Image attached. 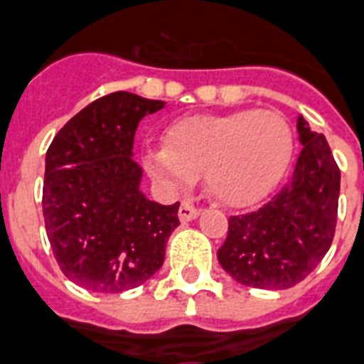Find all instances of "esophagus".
<instances>
[{"mask_svg":"<svg viewBox=\"0 0 364 364\" xmlns=\"http://www.w3.org/2000/svg\"><path fill=\"white\" fill-rule=\"evenodd\" d=\"M199 217V209H196L192 203H188V201H182L178 209V218L182 223H188V220H193V218Z\"/></svg>","mask_w":364,"mask_h":364,"instance_id":"obj_1","label":"esophagus"}]
</instances>
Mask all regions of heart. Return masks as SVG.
<instances>
[{
    "label": "heart",
    "instance_id": "b5f03b06",
    "mask_svg": "<svg viewBox=\"0 0 364 364\" xmlns=\"http://www.w3.org/2000/svg\"><path fill=\"white\" fill-rule=\"evenodd\" d=\"M291 130L274 111L242 109L174 122L165 147H144L147 174L180 190L203 174L207 193L226 207L261 201L282 180L291 159Z\"/></svg>",
    "mask_w": 364,
    "mask_h": 364
}]
</instances>
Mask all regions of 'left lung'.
<instances>
[{
  "instance_id": "8db88e82",
  "label": "left lung",
  "mask_w": 364,
  "mask_h": 364,
  "mask_svg": "<svg viewBox=\"0 0 364 364\" xmlns=\"http://www.w3.org/2000/svg\"><path fill=\"white\" fill-rule=\"evenodd\" d=\"M301 151L294 174L261 209L230 217L217 251L236 282L286 289L301 282L332 245L340 198V168L326 138L297 117Z\"/></svg>"
}]
</instances>
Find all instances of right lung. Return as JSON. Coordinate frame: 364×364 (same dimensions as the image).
Returning <instances> with one entry per match:
<instances>
[{"mask_svg": "<svg viewBox=\"0 0 364 364\" xmlns=\"http://www.w3.org/2000/svg\"><path fill=\"white\" fill-rule=\"evenodd\" d=\"M165 101L114 92L84 107L46 153L42 209L63 274L76 286L120 294L149 280L165 261L180 203L161 205L140 190L134 136Z\"/></svg>", "mask_w": 364, "mask_h": 364, "instance_id": "right-lung-1", "label": "right lung"}]
</instances>
